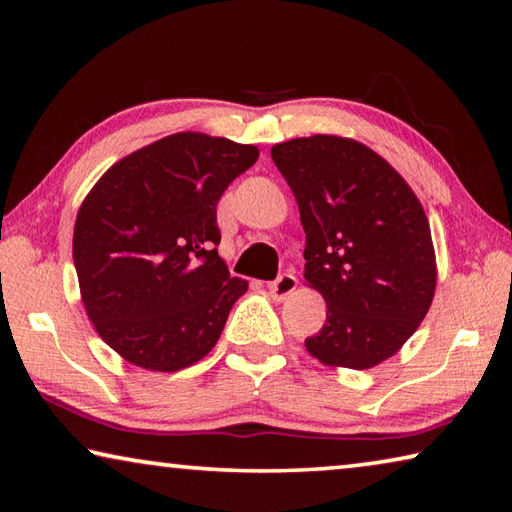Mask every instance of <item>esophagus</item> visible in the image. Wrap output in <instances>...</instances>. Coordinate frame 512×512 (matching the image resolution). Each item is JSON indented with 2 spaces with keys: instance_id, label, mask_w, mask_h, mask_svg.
<instances>
[{
  "instance_id": "1",
  "label": "esophagus",
  "mask_w": 512,
  "mask_h": 512,
  "mask_svg": "<svg viewBox=\"0 0 512 512\" xmlns=\"http://www.w3.org/2000/svg\"><path fill=\"white\" fill-rule=\"evenodd\" d=\"M268 290H270V297H273L275 301H284L288 295H292V292L297 290V277L290 273L279 275L273 284L268 286Z\"/></svg>"
}]
</instances>
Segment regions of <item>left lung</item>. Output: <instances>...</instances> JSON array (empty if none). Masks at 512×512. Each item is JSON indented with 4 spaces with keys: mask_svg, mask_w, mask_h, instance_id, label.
<instances>
[{
    "mask_svg": "<svg viewBox=\"0 0 512 512\" xmlns=\"http://www.w3.org/2000/svg\"><path fill=\"white\" fill-rule=\"evenodd\" d=\"M270 156L299 204L303 277L328 306L308 352L332 367L383 363L418 330L436 292L431 228L416 193L350 138H295Z\"/></svg>",
    "mask_w": 512,
    "mask_h": 512,
    "instance_id": "left-lung-1",
    "label": "left lung"
}]
</instances>
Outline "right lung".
Segmentation results:
<instances>
[{
	"label": "right lung",
	"instance_id": "1",
	"mask_svg": "<svg viewBox=\"0 0 512 512\" xmlns=\"http://www.w3.org/2000/svg\"><path fill=\"white\" fill-rule=\"evenodd\" d=\"M259 149L182 132L118 160L83 200L72 257L101 339L125 361L178 372L220 339L248 290L217 255V202Z\"/></svg>",
	"mask_w": 512,
	"mask_h": 512
}]
</instances>
